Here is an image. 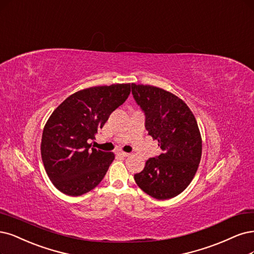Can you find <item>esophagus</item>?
Returning a JSON list of instances; mask_svg holds the SVG:
<instances>
[{"label": "esophagus", "mask_w": 254, "mask_h": 254, "mask_svg": "<svg viewBox=\"0 0 254 254\" xmlns=\"http://www.w3.org/2000/svg\"><path fill=\"white\" fill-rule=\"evenodd\" d=\"M118 154H119V155H121V156H129V155H130V153H128V152H124V151H119V152H118Z\"/></svg>", "instance_id": "1"}]
</instances>
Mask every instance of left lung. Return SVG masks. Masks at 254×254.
I'll use <instances>...</instances> for the list:
<instances>
[{
	"label": "left lung",
	"instance_id": "left-lung-1",
	"mask_svg": "<svg viewBox=\"0 0 254 254\" xmlns=\"http://www.w3.org/2000/svg\"><path fill=\"white\" fill-rule=\"evenodd\" d=\"M133 98L144 110L148 134L164 151L150 157L134 174L137 186L156 199H168L185 190L202 157V136L193 113L182 99L151 85L131 84Z\"/></svg>",
	"mask_w": 254,
	"mask_h": 254
}]
</instances>
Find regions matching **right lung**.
Returning a JSON list of instances; mask_svg holds the SVG:
<instances>
[{
  "label": "right lung",
  "mask_w": 254,
  "mask_h": 254,
  "mask_svg": "<svg viewBox=\"0 0 254 254\" xmlns=\"http://www.w3.org/2000/svg\"><path fill=\"white\" fill-rule=\"evenodd\" d=\"M130 84L94 86L69 97L51 113L44 126L41 155L55 187L78 196L97 187L115 153L90 148L98 130L130 93Z\"/></svg>",
  "instance_id": "right-lung-1"
}]
</instances>
